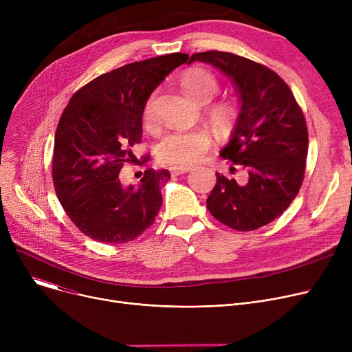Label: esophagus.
Returning a JSON list of instances; mask_svg holds the SVG:
<instances>
[{"mask_svg":"<svg viewBox=\"0 0 352 352\" xmlns=\"http://www.w3.org/2000/svg\"><path fill=\"white\" fill-rule=\"evenodd\" d=\"M188 171H191V166H171L170 173L173 175H181V174H187Z\"/></svg>","mask_w":352,"mask_h":352,"instance_id":"esophagus-1","label":"esophagus"}]
</instances>
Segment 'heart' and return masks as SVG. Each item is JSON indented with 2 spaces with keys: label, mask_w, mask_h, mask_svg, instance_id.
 Listing matches in <instances>:
<instances>
[{
  "label": "heart",
  "mask_w": 352,
  "mask_h": 352,
  "mask_svg": "<svg viewBox=\"0 0 352 352\" xmlns=\"http://www.w3.org/2000/svg\"><path fill=\"white\" fill-rule=\"evenodd\" d=\"M179 84L184 92L198 104L210 102L218 92V81L211 72L191 68L182 74ZM207 117L211 125L221 134H230L239 120V107L232 101H219L208 107ZM145 124L154 120V97L146 100L142 111ZM211 145V135L204 128L166 134L158 142L157 155L161 162L186 166L197 162Z\"/></svg>",
  "instance_id": "obj_1"
}]
</instances>
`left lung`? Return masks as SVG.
<instances>
[{"label": "left lung", "mask_w": 352, "mask_h": 352, "mask_svg": "<svg viewBox=\"0 0 352 352\" xmlns=\"http://www.w3.org/2000/svg\"><path fill=\"white\" fill-rule=\"evenodd\" d=\"M194 61L208 63L232 78L241 113L224 160L243 165L248 182L217 173L207 208L215 219L236 231H254L280 217L297 197L305 174L308 129L291 88L268 67L223 51L197 52Z\"/></svg>", "instance_id": "obj_1"}]
</instances>
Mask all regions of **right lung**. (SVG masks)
<instances>
[{"label": "right lung", "mask_w": 352, "mask_h": 352, "mask_svg": "<svg viewBox=\"0 0 352 352\" xmlns=\"http://www.w3.org/2000/svg\"><path fill=\"white\" fill-rule=\"evenodd\" d=\"M187 60L188 54L173 52L126 64L71 97L55 131L52 182L64 211L84 235L122 244L154 224L170 171L148 168L138 187H122L118 175L134 158L131 148L141 142L146 100Z\"/></svg>", "instance_id": "1"}]
</instances>
